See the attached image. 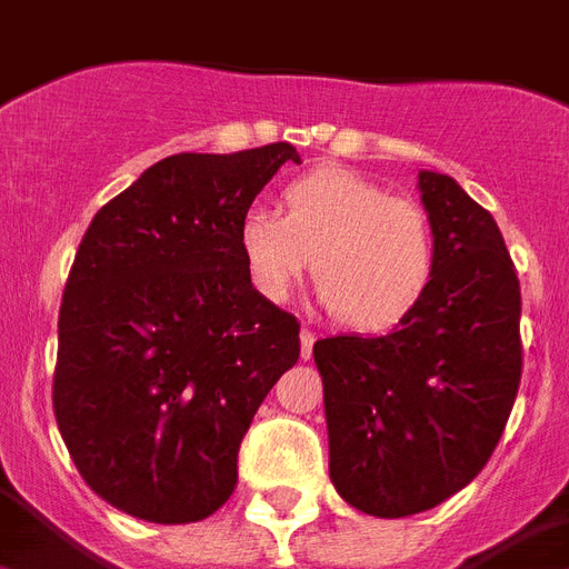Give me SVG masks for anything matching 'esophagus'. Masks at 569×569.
Instances as JSON below:
<instances>
[{
	"label": "esophagus",
	"mask_w": 569,
	"mask_h": 569,
	"mask_svg": "<svg viewBox=\"0 0 569 569\" xmlns=\"http://www.w3.org/2000/svg\"><path fill=\"white\" fill-rule=\"evenodd\" d=\"M312 345H316V332L303 327L300 330V359H312Z\"/></svg>",
	"instance_id": "obj_1"
}]
</instances>
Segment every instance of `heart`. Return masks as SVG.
Returning a JSON list of instances; mask_svg holds the SVG:
<instances>
[{"mask_svg": "<svg viewBox=\"0 0 569 569\" xmlns=\"http://www.w3.org/2000/svg\"><path fill=\"white\" fill-rule=\"evenodd\" d=\"M253 292L280 303L307 274L327 312L350 332H386L418 307L436 271L427 210L350 169L289 180L280 212L251 207L237 230Z\"/></svg>", "mask_w": 569, "mask_h": 569, "instance_id": "1", "label": "heart"}]
</instances>
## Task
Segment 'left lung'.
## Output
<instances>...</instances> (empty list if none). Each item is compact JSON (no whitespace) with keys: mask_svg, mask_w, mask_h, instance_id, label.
Wrapping results in <instances>:
<instances>
[{"mask_svg":"<svg viewBox=\"0 0 569 569\" xmlns=\"http://www.w3.org/2000/svg\"><path fill=\"white\" fill-rule=\"evenodd\" d=\"M436 271L386 336L318 339L330 479L373 517L436 509L488 465L515 406L520 280L497 221L447 174H418Z\"/></svg>","mask_w":569,"mask_h":569,"instance_id":"8db88e82","label":"left lung"}]
</instances>
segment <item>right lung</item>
Returning <instances> with one entry per match:
<instances>
[{"label": "right lung", "mask_w": 569, "mask_h": 569, "mask_svg": "<svg viewBox=\"0 0 569 569\" xmlns=\"http://www.w3.org/2000/svg\"><path fill=\"white\" fill-rule=\"evenodd\" d=\"M289 142L172 154L92 216L58 316L52 406L78 473L113 509L196 523L237 488L239 445L300 357L298 318L253 292L244 210Z\"/></svg>", "instance_id": "right-lung-1"}]
</instances>
